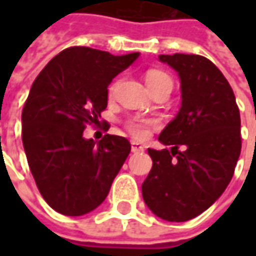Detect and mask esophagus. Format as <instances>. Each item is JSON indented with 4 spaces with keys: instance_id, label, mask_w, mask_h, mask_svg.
<instances>
[{
    "instance_id": "34e87169",
    "label": "esophagus",
    "mask_w": 256,
    "mask_h": 256,
    "mask_svg": "<svg viewBox=\"0 0 256 256\" xmlns=\"http://www.w3.org/2000/svg\"><path fill=\"white\" fill-rule=\"evenodd\" d=\"M131 151H132V152H142L144 151V146L142 145H141V144H138V142H135V141H132V142H131Z\"/></svg>"
}]
</instances>
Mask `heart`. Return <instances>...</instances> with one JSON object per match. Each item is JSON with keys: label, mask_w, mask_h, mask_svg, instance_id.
Masks as SVG:
<instances>
[{"label": "heart", "mask_w": 256, "mask_h": 256, "mask_svg": "<svg viewBox=\"0 0 256 256\" xmlns=\"http://www.w3.org/2000/svg\"><path fill=\"white\" fill-rule=\"evenodd\" d=\"M162 82H171L172 84L171 76L162 72V71H150L146 74V85H148V88L154 86V85L162 84ZM114 90H115V85H112L111 90H110L111 94L114 92ZM154 125H156L155 120H146V118L135 116V118H131L126 122V128H128V131L132 134L135 138L144 140V138H146V135L150 132V128L154 126Z\"/></svg>", "instance_id": "b5f03b06"}]
</instances>
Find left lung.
Returning <instances> with one entry per match:
<instances>
[{
    "label": "left lung",
    "mask_w": 256,
    "mask_h": 256,
    "mask_svg": "<svg viewBox=\"0 0 256 256\" xmlns=\"http://www.w3.org/2000/svg\"><path fill=\"white\" fill-rule=\"evenodd\" d=\"M160 61L178 72L182 101L158 138L171 150H148L152 168L142 198L161 220L185 222L206 211L232 180L241 118L231 85L208 58L174 54L160 55Z\"/></svg>",
    "instance_id": "left-lung-1"
}]
</instances>
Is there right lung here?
Wrapping results in <instances>:
<instances>
[{
  "instance_id": "1",
  "label": "right lung",
  "mask_w": 256,
  "mask_h": 256,
  "mask_svg": "<svg viewBox=\"0 0 256 256\" xmlns=\"http://www.w3.org/2000/svg\"><path fill=\"white\" fill-rule=\"evenodd\" d=\"M140 56L71 46L35 78L22 110V144L35 184L56 212L80 216L106 198L131 151L126 138L82 136L108 102V85Z\"/></svg>"
}]
</instances>
